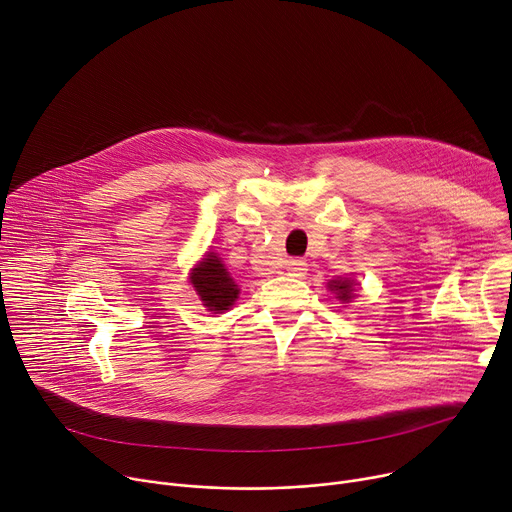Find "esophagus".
<instances>
[{
    "label": "esophagus",
    "instance_id": "1",
    "mask_svg": "<svg viewBox=\"0 0 512 512\" xmlns=\"http://www.w3.org/2000/svg\"><path fill=\"white\" fill-rule=\"evenodd\" d=\"M286 271H288V275H292V277H304V275H306V261H302V259H290L288 265H286Z\"/></svg>",
    "mask_w": 512,
    "mask_h": 512
}]
</instances>
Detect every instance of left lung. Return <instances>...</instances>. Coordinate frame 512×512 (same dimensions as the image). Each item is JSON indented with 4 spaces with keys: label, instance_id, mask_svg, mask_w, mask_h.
<instances>
[{
    "label": "left lung",
    "instance_id": "1",
    "mask_svg": "<svg viewBox=\"0 0 512 512\" xmlns=\"http://www.w3.org/2000/svg\"><path fill=\"white\" fill-rule=\"evenodd\" d=\"M351 286H353L351 280H335V282H331V290H335L341 300H351L353 298L351 296V292H353Z\"/></svg>",
    "mask_w": 512,
    "mask_h": 512
}]
</instances>
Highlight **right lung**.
Segmentation results:
<instances>
[{
	"label": "right lung",
	"mask_w": 512,
	"mask_h": 512,
	"mask_svg": "<svg viewBox=\"0 0 512 512\" xmlns=\"http://www.w3.org/2000/svg\"><path fill=\"white\" fill-rule=\"evenodd\" d=\"M192 284L200 294L204 306L212 312H222L232 306L239 296V288L230 273L224 269L220 259L214 253H208L206 259L194 269Z\"/></svg>",
	"instance_id": "right-lung-1"
}]
</instances>
